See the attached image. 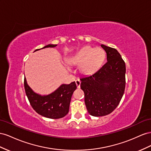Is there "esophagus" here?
<instances>
[{"label": "esophagus", "mask_w": 151, "mask_h": 151, "mask_svg": "<svg viewBox=\"0 0 151 151\" xmlns=\"http://www.w3.org/2000/svg\"><path fill=\"white\" fill-rule=\"evenodd\" d=\"M75 83H76V85L77 86V88H80V84H81V81L79 79H77L75 81Z\"/></svg>", "instance_id": "obj_1"}]
</instances>
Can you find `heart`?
Segmentation results:
<instances>
[{
  "mask_svg": "<svg viewBox=\"0 0 151 151\" xmlns=\"http://www.w3.org/2000/svg\"><path fill=\"white\" fill-rule=\"evenodd\" d=\"M105 58V52L102 48L86 46L69 57L68 62L72 65L81 64L80 71L83 74L89 75L99 69Z\"/></svg>",
  "mask_w": 151,
  "mask_h": 151,
  "instance_id": "1",
  "label": "heart"
}]
</instances>
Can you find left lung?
<instances>
[{
  "label": "left lung",
  "mask_w": 151,
  "mask_h": 151,
  "mask_svg": "<svg viewBox=\"0 0 151 151\" xmlns=\"http://www.w3.org/2000/svg\"><path fill=\"white\" fill-rule=\"evenodd\" d=\"M107 54V63L93 75L81 78L88 113L103 116L112 113L119 104L125 88V63L118 50L101 45Z\"/></svg>",
  "instance_id": "left-lung-1"
}]
</instances>
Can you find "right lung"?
Masks as SVG:
<instances>
[{
  "label": "right lung",
  "mask_w": 151,
  "mask_h": 151,
  "mask_svg": "<svg viewBox=\"0 0 151 151\" xmlns=\"http://www.w3.org/2000/svg\"><path fill=\"white\" fill-rule=\"evenodd\" d=\"M56 46V44H49L42 47V49ZM40 49H37L35 52ZM24 86L26 94L33 109L38 114L50 119L61 118L68 113L72 95L76 89L75 81H73L68 85L62 84L52 93L42 96L35 93L29 87L26 78L24 80Z\"/></svg>",
  "instance_id": "1"
}]
</instances>
